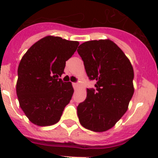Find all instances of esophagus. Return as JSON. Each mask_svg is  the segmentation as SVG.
I'll return each mask as SVG.
<instances>
[{
    "label": "esophagus",
    "instance_id": "1",
    "mask_svg": "<svg viewBox=\"0 0 158 158\" xmlns=\"http://www.w3.org/2000/svg\"><path fill=\"white\" fill-rule=\"evenodd\" d=\"M72 86H73L74 89H76V88L78 87V83L77 82H73V83H72Z\"/></svg>",
    "mask_w": 158,
    "mask_h": 158
}]
</instances>
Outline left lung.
Returning a JSON list of instances; mask_svg holds the SVG:
<instances>
[{
  "mask_svg": "<svg viewBox=\"0 0 158 158\" xmlns=\"http://www.w3.org/2000/svg\"><path fill=\"white\" fill-rule=\"evenodd\" d=\"M77 52L89 79L96 82L78 106L79 122L93 131H106L127 112L134 94V70L123 51L110 40L86 42Z\"/></svg>",
  "mask_w": 158,
  "mask_h": 158,
  "instance_id": "left-lung-1",
  "label": "left lung"
}]
</instances>
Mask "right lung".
I'll list each match as a JSON object with an SVG mask.
<instances>
[{
    "mask_svg": "<svg viewBox=\"0 0 158 158\" xmlns=\"http://www.w3.org/2000/svg\"><path fill=\"white\" fill-rule=\"evenodd\" d=\"M79 42L47 36L34 44L18 67L16 94L27 117L38 126H49L60 120L74 89L70 82L59 79L65 64Z\"/></svg>",
    "mask_w": 158,
    "mask_h": 158,
    "instance_id": "obj_1",
    "label": "right lung"
}]
</instances>
